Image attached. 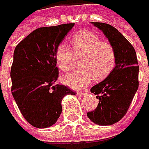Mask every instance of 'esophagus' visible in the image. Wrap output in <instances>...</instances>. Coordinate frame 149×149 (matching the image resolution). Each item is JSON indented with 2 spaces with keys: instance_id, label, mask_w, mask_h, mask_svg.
I'll list each match as a JSON object with an SVG mask.
<instances>
[{
  "instance_id": "esophagus-1",
  "label": "esophagus",
  "mask_w": 149,
  "mask_h": 149,
  "mask_svg": "<svg viewBox=\"0 0 149 149\" xmlns=\"http://www.w3.org/2000/svg\"><path fill=\"white\" fill-rule=\"evenodd\" d=\"M77 95L78 97H84V95H86V92H85V91H78V92L77 93Z\"/></svg>"
}]
</instances>
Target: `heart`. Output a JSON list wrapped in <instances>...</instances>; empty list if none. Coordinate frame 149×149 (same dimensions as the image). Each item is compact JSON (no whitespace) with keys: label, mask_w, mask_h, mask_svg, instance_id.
Wrapping results in <instances>:
<instances>
[{"label":"heart","mask_w":149,"mask_h":149,"mask_svg":"<svg viewBox=\"0 0 149 149\" xmlns=\"http://www.w3.org/2000/svg\"><path fill=\"white\" fill-rule=\"evenodd\" d=\"M72 48L60 43L55 52L58 67L62 72L70 71L76 58H82V70L72 72L62 77V81L72 89H81L91 84L94 78L101 80L113 70L116 61V50L109 41H102L93 32L83 31L72 39Z\"/></svg>","instance_id":"1"}]
</instances>
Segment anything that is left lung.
I'll return each instance as SVG.
<instances>
[{
    "instance_id": "1",
    "label": "left lung",
    "mask_w": 149,
    "mask_h": 149,
    "mask_svg": "<svg viewBox=\"0 0 149 149\" xmlns=\"http://www.w3.org/2000/svg\"><path fill=\"white\" fill-rule=\"evenodd\" d=\"M92 23L113 45L116 61L109 75L91 89L99 103L87 116L98 125H112L126 115L134 98L139 86V65L133 45L116 28L106 23Z\"/></svg>"
}]
</instances>
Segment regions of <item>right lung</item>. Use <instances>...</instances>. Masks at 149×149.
<instances>
[{"label":"right lung","instance_id":"right-lung-1","mask_svg":"<svg viewBox=\"0 0 149 149\" xmlns=\"http://www.w3.org/2000/svg\"><path fill=\"white\" fill-rule=\"evenodd\" d=\"M74 23L40 27L15 47L11 66V91L23 117L33 127L53 125L61 112V101L75 95L58 77L55 52Z\"/></svg>","mask_w":149,"mask_h":149}]
</instances>
